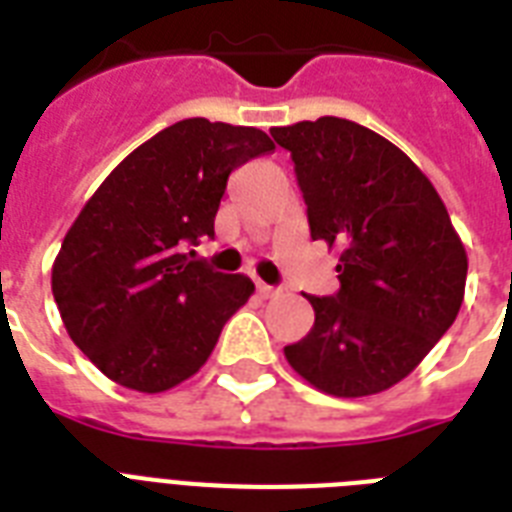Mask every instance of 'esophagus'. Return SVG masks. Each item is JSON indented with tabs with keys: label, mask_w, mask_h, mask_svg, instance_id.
Listing matches in <instances>:
<instances>
[{
	"label": "esophagus",
	"mask_w": 512,
	"mask_h": 512,
	"mask_svg": "<svg viewBox=\"0 0 512 512\" xmlns=\"http://www.w3.org/2000/svg\"><path fill=\"white\" fill-rule=\"evenodd\" d=\"M257 292H260V297H265V300H268V297L279 295L281 289L271 287V284H263V281H257Z\"/></svg>",
	"instance_id": "esophagus-1"
}]
</instances>
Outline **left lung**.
<instances>
[{"instance_id": "left-lung-1", "label": "left lung", "mask_w": 512, "mask_h": 512, "mask_svg": "<svg viewBox=\"0 0 512 512\" xmlns=\"http://www.w3.org/2000/svg\"><path fill=\"white\" fill-rule=\"evenodd\" d=\"M271 135L292 154L311 239L340 247L337 295H308L316 321L284 356L329 396L388 390L465 297L468 255L444 201L401 148L356 122L321 116Z\"/></svg>"}]
</instances>
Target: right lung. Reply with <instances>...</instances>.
Here are the masks:
<instances>
[{
  "instance_id": "right-lung-1",
  "label": "right lung",
  "mask_w": 512,
  "mask_h": 512,
  "mask_svg": "<svg viewBox=\"0 0 512 512\" xmlns=\"http://www.w3.org/2000/svg\"><path fill=\"white\" fill-rule=\"evenodd\" d=\"M273 148L255 127L183 119L135 148L84 204L52 265V295L108 380L162 393L204 366L255 284L185 247L215 236L228 175Z\"/></svg>"
}]
</instances>
